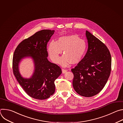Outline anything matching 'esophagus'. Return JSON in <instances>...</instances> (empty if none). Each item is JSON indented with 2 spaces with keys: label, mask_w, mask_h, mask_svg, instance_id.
I'll list each match as a JSON object with an SVG mask.
<instances>
[{
  "label": "esophagus",
  "mask_w": 123,
  "mask_h": 123,
  "mask_svg": "<svg viewBox=\"0 0 123 123\" xmlns=\"http://www.w3.org/2000/svg\"><path fill=\"white\" fill-rule=\"evenodd\" d=\"M62 73L63 74H65V73H66L67 72V70L64 68H62Z\"/></svg>",
  "instance_id": "obj_1"
}]
</instances>
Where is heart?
<instances>
[{
  "instance_id": "obj_1",
  "label": "heart",
  "mask_w": 123,
  "mask_h": 123,
  "mask_svg": "<svg viewBox=\"0 0 123 123\" xmlns=\"http://www.w3.org/2000/svg\"><path fill=\"white\" fill-rule=\"evenodd\" d=\"M86 43L77 35H70L60 37L57 41H51L48 46L49 57L55 63L67 66L69 62L72 64L78 63L86 51ZM63 49L64 55L59 61V55Z\"/></svg>"
}]
</instances>
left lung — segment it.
<instances>
[{
  "label": "left lung",
  "instance_id": "left-lung-1",
  "mask_svg": "<svg viewBox=\"0 0 123 123\" xmlns=\"http://www.w3.org/2000/svg\"><path fill=\"white\" fill-rule=\"evenodd\" d=\"M88 49L84 58L71 69L73 85L81 96L90 97L99 93L110 77L111 57L107 47L87 31Z\"/></svg>",
  "mask_w": 123,
  "mask_h": 123
}]
</instances>
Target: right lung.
<instances>
[{
  "mask_svg": "<svg viewBox=\"0 0 123 123\" xmlns=\"http://www.w3.org/2000/svg\"><path fill=\"white\" fill-rule=\"evenodd\" d=\"M55 31L42 30L23 40L15 49L12 58V71L17 81L26 93L36 99L44 100L55 92V81L62 73L60 67L48 61V42ZM34 60L35 70L32 77L24 79L18 71V64L24 57Z\"/></svg>",
  "mask_w": 123,
  "mask_h": 123,
  "instance_id": "right-lung-1",
  "label": "right lung"
}]
</instances>
